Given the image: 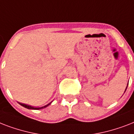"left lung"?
Listing matches in <instances>:
<instances>
[{
  "label": "left lung",
  "mask_w": 134,
  "mask_h": 134,
  "mask_svg": "<svg viewBox=\"0 0 134 134\" xmlns=\"http://www.w3.org/2000/svg\"><path fill=\"white\" fill-rule=\"evenodd\" d=\"M127 86H128V84H127ZM127 88H126V90H127ZM126 90H125V91H126Z\"/></svg>",
  "instance_id": "8db88e82"
}]
</instances>
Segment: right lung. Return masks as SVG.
Instances as JSON below:
<instances>
[{
	"mask_svg": "<svg viewBox=\"0 0 134 134\" xmlns=\"http://www.w3.org/2000/svg\"><path fill=\"white\" fill-rule=\"evenodd\" d=\"M51 103H49V104H47V105H46V106H42V107H38V108H35V107H32V106H28V105H26V104H21V103H19V104H20V105H21L22 106H24V107H25V108H28V109H34V110H39V109H42V108H45V107H46V106H48V105H49V104H51Z\"/></svg>",
	"mask_w": 134,
	"mask_h": 134,
	"instance_id": "1",
	"label": "right lung"
}]
</instances>
